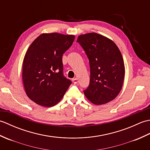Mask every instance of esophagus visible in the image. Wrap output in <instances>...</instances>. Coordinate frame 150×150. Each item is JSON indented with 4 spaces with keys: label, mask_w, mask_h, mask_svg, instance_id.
I'll return each mask as SVG.
<instances>
[{
    "label": "esophagus",
    "mask_w": 150,
    "mask_h": 150,
    "mask_svg": "<svg viewBox=\"0 0 150 150\" xmlns=\"http://www.w3.org/2000/svg\"><path fill=\"white\" fill-rule=\"evenodd\" d=\"M72 81L74 84H77L78 82V79L77 78H74V79H72Z\"/></svg>",
    "instance_id": "obj_1"
}]
</instances>
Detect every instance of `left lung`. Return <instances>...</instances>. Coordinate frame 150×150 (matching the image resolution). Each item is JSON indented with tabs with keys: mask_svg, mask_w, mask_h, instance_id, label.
<instances>
[{
	"mask_svg": "<svg viewBox=\"0 0 150 150\" xmlns=\"http://www.w3.org/2000/svg\"><path fill=\"white\" fill-rule=\"evenodd\" d=\"M77 42L90 62V81L85 96L97 105L109 103L120 93L125 75L119 49L112 40L96 33L79 35Z\"/></svg>",
	"mask_w": 150,
	"mask_h": 150,
	"instance_id": "left-lung-1",
	"label": "left lung"
}]
</instances>
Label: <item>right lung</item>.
<instances>
[{
	"mask_svg": "<svg viewBox=\"0 0 150 150\" xmlns=\"http://www.w3.org/2000/svg\"><path fill=\"white\" fill-rule=\"evenodd\" d=\"M74 35L42 33L31 43L24 56L22 81L26 95L44 107L62 99L71 81L63 74L62 55L74 41Z\"/></svg>",
	"mask_w": 150,
	"mask_h": 150,
	"instance_id": "1",
	"label": "right lung"
}]
</instances>
